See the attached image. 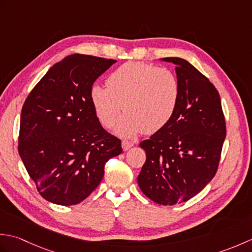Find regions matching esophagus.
I'll use <instances>...</instances> for the list:
<instances>
[{"instance_id":"34e87169","label":"esophagus","mask_w":252,"mask_h":252,"mask_svg":"<svg viewBox=\"0 0 252 252\" xmlns=\"http://www.w3.org/2000/svg\"><path fill=\"white\" fill-rule=\"evenodd\" d=\"M133 145H134V143L129 142V141H123L122 144H121L122 149H123V151H125V152L127 151V149H129V148H131Z\"/></svg>"}]
</instances>
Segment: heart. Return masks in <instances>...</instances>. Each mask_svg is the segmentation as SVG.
I'll list each match as a JSON object with an SVG mask.
<instances>
[{
    "label": "heart",
    "instance_id": "heart-1",
    "mask_svg": "<svg viewBox=\"0 0 252 252\" xmlns=\"http://www.w3.org/2000/svg\"><path fill=\"white\" fill-rule=\"evenodd\" d=\"M180 83L174 74L151 63L129 62L118 67L107 85L91 88V101L101 125L110 127L125 110L116 133L130 137L144 131L161 130L173 117L180 99Z\"/></svg>",
    "mask_w": 252,
    "mask_h": 252
}]
</instances>
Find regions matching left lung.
<instances>
[{
    "instance_id": "8db88e82",
    "label": "left lung",
    "mask_w": 252,
    "mask_h": 252,
    "mask_svg": "<svg viewBox=\"0 0 252 252\" xmlns=\"http://www.w3.org/2000/svg\"><path fill=\"white\" fill-rule=\"evenodd\" d=\"M160 61L175 65L180 99L168 125L140 144L146 161L137 183L149 199L173 206L189 200L216 175L226 127L215 85L183 58Z\"/></svg>"
}]
</instances>
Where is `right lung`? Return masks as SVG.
Here are the masks:
<instances>
[{
	"label": "right lung",
	"mask_w": 252,
	"mask_h": 252,
	"mask_svg": "<svg viewBox=\"0 0 252 252\" xmlns=\"http://www.w3.org/2000/svg\"><path fill=\"white\" fill-rule=\"evenodd\" d=\"M114 60L72 54L49 69L21 109L18 153L40 195L61 206L83 201L100 183L121 141L100 126L91 88Z\"/></svg>",
	"instance_id": "obj_1"
}]
</instances>
